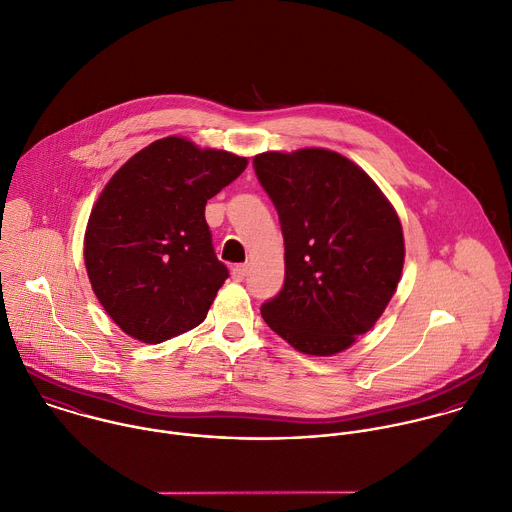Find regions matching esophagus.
Returning <instances> with one entry per match:
<instances>
[{
    "mask_svg": "<svg viewBox=\"0 0 512 512\" xmlns=\"http://www.w3.org/2000/svg\"><path fill=\"white\" fill-rule=\"evenodd\" d=\"M231 277H233V281H243L247 277V265H235L231 269Z\"/></svg>",
    "mask_w": 512,
    "mask_h": 512,
    "instance_id": "1",
    "label": "esophagus"
}]
</instances>
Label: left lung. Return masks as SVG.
Masks as SVG:
<instances>
[{
	"instance_id": "obj_1",
	"label": "left lung",
	"mask_w": 512,
	"mask_h": 512,
	"mask_svg": "<svg viewBox=\"0 0 512 512\" xmlns=\"http://www.w3.org/2000/svg\"><path fill=\"white\" fill-rule=\"evenodd\" d=\"M285 239L283 289L265 323L305 355L349 349L397 291L405 241L397 211L347 157L319 147L253 159Z\"/></svg>"
}]
</instances>
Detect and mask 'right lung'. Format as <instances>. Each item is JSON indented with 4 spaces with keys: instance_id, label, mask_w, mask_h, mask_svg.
Listing matches in <instances>:
<instances>
[{
    "instance_id": "1",
    "label": "right lung",
    "mask_w": 512,
    "mask_h": 512,
    "mask_svg": "<svg viewBox=\"0 0 512 512\" xmlns=\"http://www.w3.org/2000/svg\"><path fill=\"white\" fill-rule=\"evenodd\" d=\"M245 167L247 157L171 135L109 179L91 209L83 257L93 293L123 333L155 345L203 323L229 277L205 205Z\"/></svg>"
}]
</instances>
